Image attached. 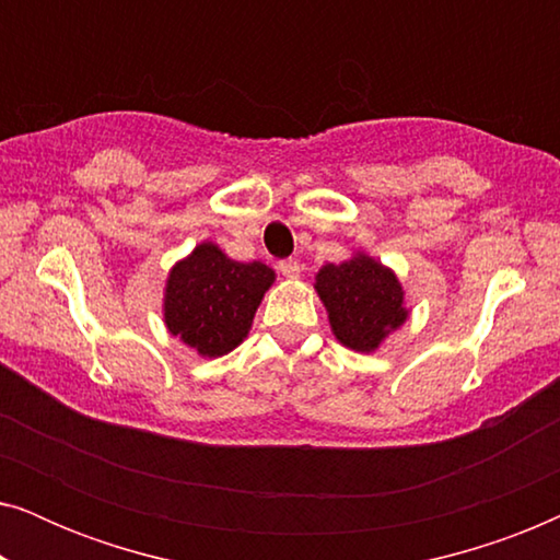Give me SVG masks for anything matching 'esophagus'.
<instances>
[{"label":"esophagus","mask_w":560,"mask_h":560,"mask_svg":"<svg viewBox=\"0 0 560 560\" xmlns=\"http://www.w3.org/2000/svg\"><path fill=\"white\" fill-rule=\"evenodd\" d=\"M278 270L285 275V278H298V275H301V262H298V259H282V262H278Z\"/></svg>","instance_id":"34e87169"}]
</instances>
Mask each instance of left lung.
<instances>
[{
    "label": "left lung",
    "mask_w": 560,
    "mask_h": 560,
    "mask_svg": "<svg viewBox=\"0 0 560 560\" xmlns=\"http://www.w3.org/2000/svg\"><path fill=\"white\" fill-rule=\"evenodd\" d=\"M316 290L336 339L349 349H377L380 341L408 318L400 282L372 257L359 255L349 262L326 265L316 278Z\"/></svg>",
    "instance_id": "left-lung-1"
}]
</instances>
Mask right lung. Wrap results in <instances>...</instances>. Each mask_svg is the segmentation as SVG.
<instances>
[{
    "label": "right lung",
    "instance_id": "1",
    "mask_svg": "<svg viewBox=\"0 0 560 560\" xmlns=\"http://www.w3.org/2000/svg\"><path fill=\"white\" fill-rule=\"evenodd\" d=\"M275 272L262 262H234L213 244L173 267L165 290V324L203 357L240 347Z\"/></svg>",
    "mask_w": 560,
    "mask_h": 560
}]
</instances>
